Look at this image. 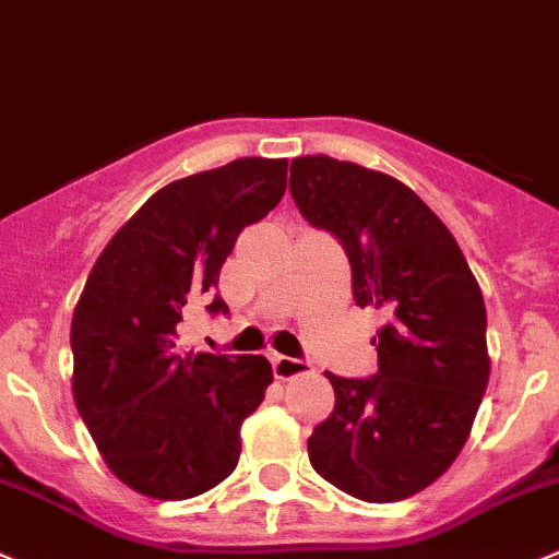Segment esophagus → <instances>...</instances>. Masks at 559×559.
<instances>
[{"label":"esophagus","mask_w":559,"mask_h":559,"mask_svg":"<svg viewBox=\"0 0 559 559\" xmlns=\"http://www.w3.org/2000/svg\"><path fill=\"white\" fill-rule=\"evenodd\" d=\"M273 371H275V379H292V377H297V373L308 371V362L300 360V357L275 355L273 357Z\"/></svg>","instance_id":"34e87169"}]
</instances>
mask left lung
Segmentation results:
<instances>
[{
    "mask_svg": "<svg viewBox=\"0 0 559 559\" xmlns=\"http://www.w3.org/2000/svg\"><path fill=\"white\" fill-rule=\"evenodd\" d=\"M289 191L346 251L357 306L388 317L373 377L328 373L335 409L308 437V459L357 500H404L456 462L473 429L489 384L484 295L448 226L404 182L306 155L292 160Z\"/></svg>",
    "mask_w": 559,
    "mask_h": 559,
    "instance_id": "left-lung-1",
    "label": "left lung"
}]
</instances>
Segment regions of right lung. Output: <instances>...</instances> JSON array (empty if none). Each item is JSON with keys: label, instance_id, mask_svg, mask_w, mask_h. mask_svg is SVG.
I'll list each match as a JSON object with an SVG mask.
<instances>
[{"label": "right lung", "instance_id": "obj_1", "mask_svg": "<svg viewBox=\"0 0 559 559\" xmlns=\"http://www.w3.org/2000/svg\"><path fill=\"white\" fill-rule=\"evenodd\" d=\"M284 158H237L175 180L97 257L70 324L73 399L103 462L133 491L188 500L240 459V426L264 399L262 355L188 352L191 308L229 313L218 275L246 226L286 191Z\"/></svg>", "mask_w": 559, "mask_h": 559}]
</instances>
